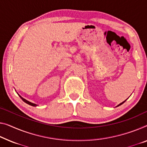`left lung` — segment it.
<instances>
[{
	"label": "left lung",
	"instance_id": "1",
	"mask_svg": "<svg viewBox=\"0 0 147 147\" xmlns=\"http://www.w3.org/2000/svg\"><path fill=\"white\" fill-rule=\"evenodd\" d=\"M126 100H127V99H126ZM126 100H124V101H123V102H121V103H120V104H119V105H118V106H117V107H119V106H120V105H122V104H123L124 102H125V101H126Z\"/></svg>",
	"mask_w": 147,
	"mask_h": 147
}]
</instances>
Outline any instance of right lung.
Returning <instances> with one entry per match:
<instances>
[{"instance_id":"add662e5","label":"right lung","mask_w":147,"mask_h":147,"mask_svg":"<svg viewBox=\"0 0 147 147\" xmlns=\"http://www.w3.org/2000/svg\"><path fill=\"white\" fill-rule=\"evenodd\" d=\"M18 93V92H17ZM18 95L20 96V98H21L22 99V100L24 101V102H25L26 103H27V104H28V105H31V106H33V107H37V105H36V104H34V103H32V102H29V101H28V100H26V99L25 98H24L23 97H22L20 95V94L18 93Z\"/></svg>"}]
</instances>
